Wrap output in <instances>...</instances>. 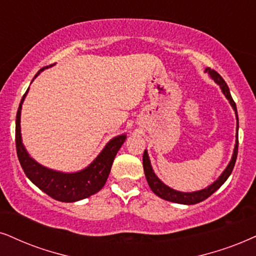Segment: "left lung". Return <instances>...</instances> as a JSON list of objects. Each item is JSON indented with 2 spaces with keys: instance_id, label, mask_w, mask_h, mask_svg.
I'll return each mask as SVG.
<instances>
[{
  "instance_id": "left-lung-1",
  "label": "left lung",
  "mask_w": 256,
  "mask_h": 256,
  "mask_svg": "<svg viewBox=\"0 0 256 256\" xmlns=\"http://www.w3.org/2000/svg\"><path fill=\"white\" fill-rule=\"evenodd\" d=\"M206 73L209 74V76L212 78L214 82L218 84L221 88L222 93L224 94L226 98L228 99L229 104L232 105V110L235 112V117H236V140H235V146H234V151H232V156L230 162L228 163L227 168L223 170V172L220 174V177L215 182H212L210 186H208L204 189L202 190H197V192H178V190H174L172 188L168 186L166 183H163L162 180L158 178L157 174H154V169H152L151 162H150V157H148V150L144 151L143 154V168H144V172H145V177H146V180L148 183V186L151 188V190L158 197L160 198L169 200V202H174V203H178V204H196V203L202 202L206 198H208L210 195H212L216 190L218 189L220 186H222L226 180H228V177L230 176L232 169H234L235 162H236V157H238V110H236V104L234 102V100L232 98L230 92H229L228 85L226 84L223 78L220 76V74L216 72V70H212V68H206L204 70Z\"/></svg>"
}]
</instances>
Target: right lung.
<instances>
[{
    "label": "right lung",
    "instance_id": "right-lung-1",
    "mask_svg": "<svg viewBox=\"0 0 256 256\" xmlns=\"http://www.w3.org/2000/svg\"><path fill=\"white\" fill-rule=\"evenodd\" d=\"M52 66L53 64L48 67ZM48 67H44V68L38 70L34 79L42 70L48 68ZM34 79L32 80V82H34ZM28 90L24 93V96H22L20 106H18L15 126L16 151H18V160H20L26 176L38 189L46 192L52 198L60 200V202H76V200L94 195L105 186L110 171H111L113 160H114V157L119 148L124 144L126 134H124L113 137L105 145V148L100 151L96 160L82 170L76 171V172H62V171L53 170L44 166H41L28 154L24 143H22L21 110L24 98L27 96Z\"/></svg>",
    "mask_w": 256,
    "mask_h": 256
}]
</instances>
